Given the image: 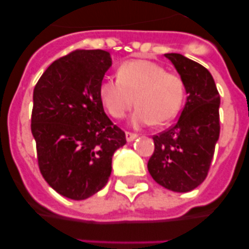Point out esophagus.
I'll list each match as a JSON object with an SVG mask.
<instances>
[{"label":"esophagus","mask_w":249,"mask_h":249,"mask_svg":"<svg viewBox=\"0 0 249 249\" xmlns=\"http://www.w3.org/2000/svg\"><path fill=\"white\" fill-rule=\"evenodd\" d=\"M125 136H126L127 142H132V141L136 139L137 135L136 134H132V132H127L126 131V132H125Z\"/></svg>","instance_id":"obj_1"}]
</instances>
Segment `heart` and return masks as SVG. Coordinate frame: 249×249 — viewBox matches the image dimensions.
<instances>
[{"label": "heart", "instance_id": "1", "mask_svg": "<svg viewBox=\"0 0 249 249\" xmlns=\"http://www.w3.org/2000/svg\"><path fill=\"white\" fill-rule=\"evenodd\" d=\"M184 82L180 76L149 60H131L118 69V78L100 84V97L115 119L125 117L136 102L132 126L164 125L178 114L184 100Z\"/></svg>", "mask_w": 249, "mask_h": 249}]
</instances>
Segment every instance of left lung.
<instances>
[{"instance_id": "obj_1", "label": "left lung", "mask_w": 249, "mask_h": 249, "mask_svg": "<svg viewBox=\"0 0 249 249\" xmlns=\"http://www.w3.org/2000/svg\"><path fill=\"white\" fill-rule=\"evenodd\" d=\"M184 82L187 102L179 119L153 137L155 149L148 171L158 184L177 193L205 180L219 139L220 96L207 69L176 53L165 54Z\"/></svg>"}]
</instances>
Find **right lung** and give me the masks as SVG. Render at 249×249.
Returning a JSON list of instances; mask_svg holds the SVG:
<instances>
[{
	"label": "right lung",
	"instance_id": "obj_1",
	"mask_svg": "<svg viewBox=\"0 0 249 249\" xmlns=\"http://www.w3.org/2000/svg\"><path fill=\"white\" fill-rule=\"evenodd\" d=\"M112 66L106 50H74L55 60L34 90L31 131L39 171L56 193L92 196L108 182L125 132L106 115L100 84Z\"/></svg>",
	"mask_w": 249,
	"mask_h": 249
}]
</instances>
